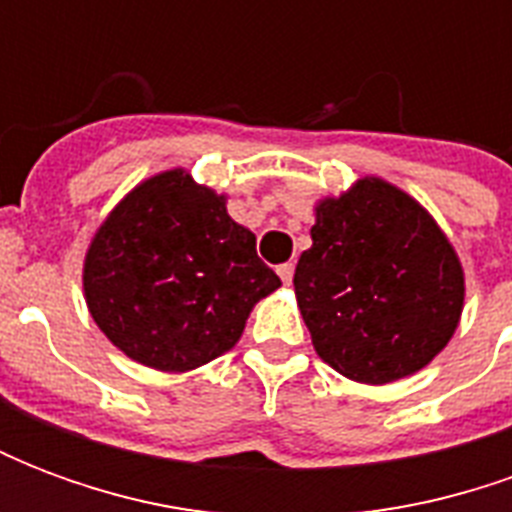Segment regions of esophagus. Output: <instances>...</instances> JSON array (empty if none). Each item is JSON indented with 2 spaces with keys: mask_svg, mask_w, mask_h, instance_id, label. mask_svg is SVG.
I'll return each instance as SVG.
<instances>
[{
  "mask_svg": "<svg viewBox=\"0 0 512 512\" xmlns=\"http://www.w3.org/2000/svg\"><path fill=\"white\" fill-rule=\"evenodd\" d=\"M277 274L282 277L285 285H290V279H293V263H282V266L277 268Z\"/></svg>",
  "mask_w": 512,
  "mask_h": 512,
  "instance_id": "esophagus-1",
  "label": "esophagus"
}]
</instances>
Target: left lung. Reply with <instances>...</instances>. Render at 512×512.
Wrapping results in <instances>:
<instances>
[{
  "mask_svg": "<svg viewBox=\"0 0 512 512\" xmlns=\"http://www.w3.org/2000/svg\"><path fill=\"white\" fill-rule=\"evenodd\" d=\"M310 235L293 285L326 365L359 384H389L450 343L463 310V268L406 191L356 180L318 202Z\"/></svg>",
  "mask_w": 512,
  "mask_h": 512,
  "instance_id": "obj_1",
  "label": "left lung"
}]
</instances>
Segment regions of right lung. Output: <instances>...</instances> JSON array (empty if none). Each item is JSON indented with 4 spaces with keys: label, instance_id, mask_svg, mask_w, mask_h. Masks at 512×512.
<instances>
[{
    "label": "right lung",
    "instance_id": "add662e5",
    "mask_svg": "<svg viewBox=\"0 0 512 512\" xmlns=\"http://www.w3.org/2000/svg\"><path fill=\"white\" fill-rule=\"evenodd\" d=\"M282 282L224 197L169 169L139 183L98 227L84 260L93 321L139 365L186 373L230 351L257 301Z\"/></svg>",
    "mask_w": 512,
    "mask_h": 512
}]
</instances>
